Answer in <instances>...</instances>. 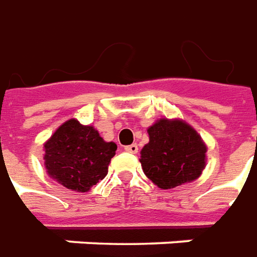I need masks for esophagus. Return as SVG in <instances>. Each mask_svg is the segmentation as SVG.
I'll use <instances>...</instances> for the list:
<instances>
[{
	"label": "esophagus",
	"instance_id": "obj_1",
	"mask_svg": "<svg viewBox=\"0 0 257 257\" xmlns=\"http://www.w3.org/2000/svg\"><path fill=\"white\" fill-rule=\"evenodd\" d=\"M124 149H125V152H130V154H137L138 145L137 144H132V145H127Z\"/></svg>",
	"mask_w": 257,
	"mask_h": 257
}]
</instances>
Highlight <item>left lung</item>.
Here are the masks:
<instances>
[{
	"instance_id": "left-lung-1",
	"label": "left lung",
	"mask_w": 257,
	"mask_h": 257,
	"mask_svg": "<svg viewBox=\"0 0 257 257\" xmlns=\"http://www.w3.org/2000/svg\"><path fill=\"white\" fill-rule=\"evenodd\" d=\"M149 143L141 151L145 176L162 190L194 181L206 165V145L183 120L161 119L148 128Z\"/></svg>"
}]
</instances>
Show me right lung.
Returning <instances> with one entry per match:
<instances>
[{
  "mask_svg": "<svg viewBox=\"0 0 257 257\" xmlns=\"http://www.w3.org/2000/svg\"><path fill=\"white\" fill-rule=\"evenodd\" d=\"M117 145L105 143L94 127L70 119L44 144V161L51 178L76 192H87L108 174Z\"/></svg>",
  "mask_w": 257,
  "mask_h": 257,
  "instance_id": "obj_1",
  "label": "right lung"
}]
</instances>
